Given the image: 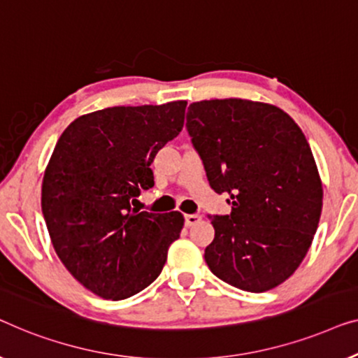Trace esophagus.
Listing matches in <instances>:
<instances>
[{
	"label": "esophagus",
	"instance_id": "1",
	"mask_svg": "<svg viewBox=\"0 0 358 358\" xmlns=\"http://www.w3.org/2000/svg\"><path fill=\"white\" fill-rule=\"evenodd\" d=\"M201 220V215L198 214H186L185 215V224L186 227H191V225H196Z\"/></svg>",
	"mask_w": 358,
	"mask_h": 358
}]
</instances>
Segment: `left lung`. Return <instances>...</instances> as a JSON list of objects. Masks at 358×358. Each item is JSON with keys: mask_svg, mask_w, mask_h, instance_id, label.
I'll return each mask as SVG.
<instances>
[{"mask_svg": "<svg viewBox=\"0 0 358 358\" xmlns=\"http://www.w3.org/2000/svg\"><path fill=\"white\" fill-rule=\"evenodd\" d=\"M186 128L213 189L231 203L229 215H209V269L246 292L280 285L308 253L323 209L305 134L284 110L245 99L193 102Z\"/></svg>", "mask_w": 358, "mask_h": 358, "instance_id": "8db88e82", "label": "left lung"}]
</instances>
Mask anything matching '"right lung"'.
<instances>
[{"label": "right lung", "instance_id": "obj_1", "mask_svg": "<svg viewBox=\"0 0 358 358\" xmlns=\"http://www.w3.org/2000/svg\"><path fill=\"white\" fill-rule=\"evenodd\" d=\"M186 100L110 107L83 115L59 136L42 181L53 248L74 279L107 300L159 278L185 217L131 208L154 186L150 164L185 123Z\"/></svg>", "mask_w": 358, "mask_h": 358}]
</instances>
